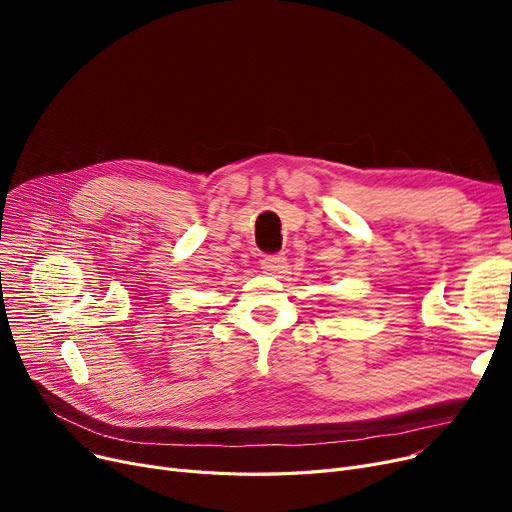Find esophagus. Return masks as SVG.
<instances>
[{
	"label": "esophagus",
	"instance_id": "1",
	"mask_svg": "<svg viewBox=\"0 0 512 512\" xmlns=\"http://www.w3.org/2000/svg\"><path fill=\"white\" fill-rule=\"evenodd\" d=\"M261 267L265 274H282V270L286 267V257L282 253H272V255H263L261 259Z\"/></svg>",
	"mask_w": 512,
	"mask_h": 512
}]
</instances>
